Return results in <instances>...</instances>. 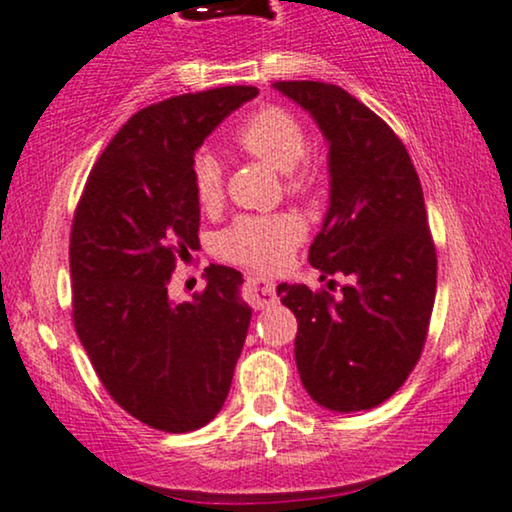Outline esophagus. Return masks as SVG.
<instances>
[{
    "mask_svg": "<svg viewBox=\"0 0 512 512\" xmlns=\"http://www.w3.org/2000/svg\"><path fill=\"white\" fill-rule=\"evenodd\" d=\"M245 295H248V302L255 309H264L267 304L276 300V286L269 281V278L262 276H250L245 281Z\"/></svg>",
    "mask_w": 512,
    "mask_h": 512,
    "instance_id": "1",
    "label": "esophagus"
}]
</instances>
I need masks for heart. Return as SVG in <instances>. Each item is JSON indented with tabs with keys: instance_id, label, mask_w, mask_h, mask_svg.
<instances>
[{
	"instance_id": "1",
	"label": "heart",
	"mask_w": 512,
	"mask_h": 512,
	"mask_svg": "<svg viewBox=\"0 0 512 512\" xmlns=\"http://www.w3.org/2000/svg\"><path fill=\"white\" fill-rule=\"evenodd\" d=\"M236 146L252 158L283 172L290 193H307L319 181V165L307 151L302 122L288 108L264 106L250 113L234 134ZM193 196L200 210L215 212L224 203V170L217 155L198 151L191 160ZM304 224L290 212L243 215L219 231L217 252L226 262L274 271L290 260L302 243Z\"/></svg>"
}]
</instances>
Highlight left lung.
<instances>
[{
    "instance_id": "left-lung-1",
    "label": "left lung",
    "mask_w": 512,
    "mask_h": 512,
    "mask_svg": "<svg viewBox=\"0 0 512 512\" xmlns=\"http://www.w3.org/2000/svg\"><path fill=\"white\" fill-rule=\"evenodd\" d=\"M274 87L312 113L328 139L331 205L309 262L321 281L349 276L340 295L276 288L297 319V371L316 404L368 411L406 383L428 338L437 250L423 189L392 127L338 84ZM335 286L331 278L328 288Z\"/></svg>"
}]
</instances>
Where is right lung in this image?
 <instances>
[{"label":"right lung","instance_id":"obj_1","mask_svg":"<svg viewBox=\"0 0 512 512\" xmlns=\"http://www.w3.org/2000/svg\"><path fill=\"white\" fill-rule=\"evenodd\" d=\"M257 87L181 94L134 113L89 172L70 229L73 323L108 394L163 432L208 425L224 406L250 326L241 271L210 264L191 302L167 297L198 248L196 148Z\"/></svg>","mask_w":512,"mask_h":512}]
</instances>
